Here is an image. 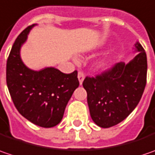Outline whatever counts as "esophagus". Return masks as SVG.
Wrapping results in <instances>:
<instances>
[{
  "mask_svg": "<svg viewBox=\"0 0 155 155\" xmlns=\"http://www.w3.org/2000/svg\"><path fill=\"white\" fill-rule=\"evenodd\" d=\"M84 73H83L82 71H79V72H78V79H79V82H80V84L81 85L82 84V82H83V81H84Z\"/></svg>",
  "mask_w": 155,
  "mask_h": 155,
  "instance_id": "obj_1",
  "label": "esophagus"
}]
</instances>
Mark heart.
I'll list each match as a JSON object with an SVG mask.
<instances>
[{
	"label": "heart",
	"mask_w": 155,
	"mask_h": 155,
	"mask_svg": "<svg viewBox=\"0 0 155 155\" xmlns=\"http://www.w3.org/2000/svg\"><path fill=\"white\" fill-rule=\"evenodd\" d=\"M104 62H103V61H101V62H100V63H99V66H100V67H102V66H104Z\"/></svg>",
	"instance_id": "obj_1"
}]
</instances>
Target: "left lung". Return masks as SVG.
Returning a JSON list of instances; mask_svg holds the SVG:
<instances>
[{
	"label": "left lung",
	"mask_w": 155,
	"mask_h": 155,
	"mask_svg": "<svg viewBox=\"0 0 155 155\" xmlns=\"http://www.w3.org/2000/svg\"><path fill=\"white\" fill-rule=\"evenodd\" d=\"M134 46L138 54L127 64L116 63L95 77L87 76L82 83L91 118L101 127L121 122L142 96L147 83V54L139 42Z\"/></svg>",
	"instance_id": "8db88e82"
}]
</instances>
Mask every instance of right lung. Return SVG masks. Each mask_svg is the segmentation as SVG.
I'll list each match as a JSON object with an SVG mask.
<instances>
[{"mask_svg": "<svg viewBox=\"0 0 155 155\" xmlns=\"http://www.w3.org/2000/svg\"><path fill=\"white\" fill-rule=\"evenodd\" d=\"M31 25L17 37L7 61V85L18 112L32 123L52 127L61 122L71 96L79 87L77 71L64 74L54 68L32 70L24 64L20 51Z\"/></svg>", "mask_w": 155, "mask_h": 155, "instance_id": "obj_1", "label": "right lung"}]
</instances>
